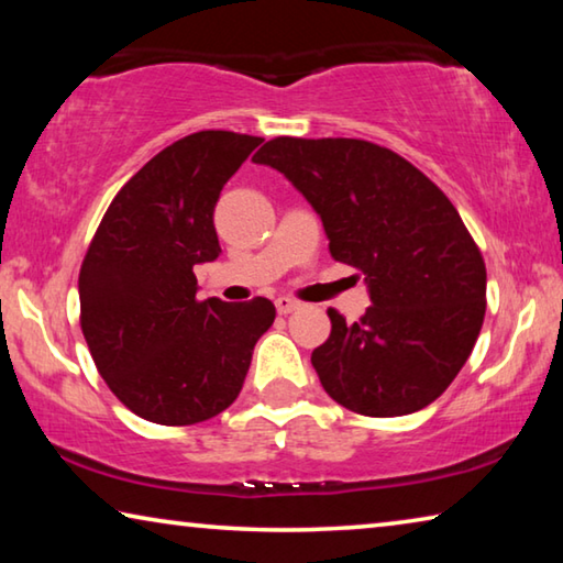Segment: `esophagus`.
Listing matches in <instances>:
<instances>
[{"mask_svg":"<svg viewBox=\"0 0 563 563\" xmlns=\"http://www.w3.org/2000/svg\"><path fill=\"white\" fill-rule=\"evenodd\" d=\"M275 310L280 312V316H288V312H295V310H300V302L298 300H292V298H278L275 300Z\"/></svg>","mask_w":563,"mask_h":563,"instance_id":"34e87169","label":"esophagus"}]
</instances>
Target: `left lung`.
<instances>
[{
    "label": "left lung",
    "mask_w": 563,
    "mask_h": 563,
    "mask_svg": "<svg viewBox=\"0 0 563 563\" xmlns=\"http://www.w3.org/2000/svg\"><path fill=\"white\" fill-rule=\"evenodd\" d=\"M300 190L330 255L365 273L360 322L328 310L312 367L338 405L399 417L434 402L460 373L487 310V268L460 213L422 170L360 139L278 136L253 156Z\"/></svg>",
    "instance_id": "obj_1"
}]
</instances>
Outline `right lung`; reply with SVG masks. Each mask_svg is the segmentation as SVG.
I'll return each instance as SVG.
<instances>
[{"label": "right lung", "instance_id": "add662e5", "mask_svg": "<svg viewBox=\"0 0 563 563\" xmlns=\"http://www.w3.org/2000/svg\"><path fill=\"white\" fill-rule=\"evenodd\" d=\"M258 136L198 131L123 186L79 273L81 330L97 369L133 415L196 424L241 393L275 320L268 298L198 300L194 268L221 255L213 211Z\"/></svg>", "mask_w": 563, "mask_h": 563}]
</instances>
